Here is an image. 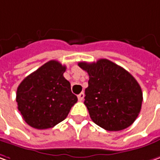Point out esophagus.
<instances>
[{
    "instance_id": "34e87169",
    "label": "esophagus",
    "mask_w": 160,
    "mask_h": 160,
    "mask_svg": "<svg viewBox=\"0 0 160 160\" xmlns=\"http://www.w3.org/2000/svg\"><path fill=\"white\" fill-rule=\"evenodd\" d=\"M83 98H84V93L81 92V93L78 95V99H79V101H82Z\"/></svg>"
}]
</instances>
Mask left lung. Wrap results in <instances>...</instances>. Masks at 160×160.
Segmentation results:
<instances>
[{"label":"left lung","instance_id":"obj_1","mask_svg":"<svg viewBox=\"0 0 160 160\" xmlns=\"http://www.w3.org/2000/svg\"><path fill=\"white\" fill-rule=\"evenodd\" d=\"M89 80L84 104L91 120L107 131H121L133 123L141 112L142 91L134 77L108 59L79 62Z\"/></svg>","mask_w":160,"mask_h":160}]
</instances>
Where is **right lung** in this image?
<instances>
[{
	"label": "right lung",
	"instance_id": "add662e5",
	"mask_svg": "<svg viewBox=\"0 0 160 160\" xmlns=\"http://www.w3.org/2000/svg\"><path fill=\"white\" fill-rule=\"evenodd\" d=\"M66 67L49 61L26 77L16 95L18 109L24 121L39 130L52 128L67 117L78 101L71 83L63 77Z\"/></svg>",
	"mask_w": 160,
	"mask_h": 160
}]
</instances>
